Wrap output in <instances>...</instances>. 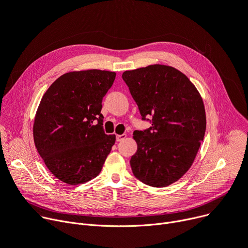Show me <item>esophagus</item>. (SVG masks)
Instances as JSON below:
<instances>
[{
	"instance_id": "1",
	"label": "esophagus",
	"mask_w": 248,
	"mask_h": 248,
	"mask_svg": "<svg viewBox=\"0 0 248 248\" xmlns=\"http://www.w3.org/2000/svg\"><path fill=\"white\" fill-rule=\"evenodd\" d=\"M125 138H126V134L125 133L119 134V136H117V141H123Z\"/></svg>"
}]
</instances>
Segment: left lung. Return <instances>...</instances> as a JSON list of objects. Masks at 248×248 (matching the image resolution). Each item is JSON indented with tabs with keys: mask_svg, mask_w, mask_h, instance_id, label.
<instances>
[{
	"mask_svg": "<svg viewBox=\"0 0 248 248\" xmlns=\"http://www.w3.org/2000/svg\"><path fill=\"white\" fill-rule=\"evenodd\" d=\"M123 80L141 120L151 124L133 132L138 150L129 161L132 173L148 186L166 187L189 170L204 140V103L187 76L171 66L125 71Z\"/></svg>",
	"mask_w": 248,
	"mask_h": 248,
	"instance_id": "1",
	"label": "left lung"
}]
</instances>
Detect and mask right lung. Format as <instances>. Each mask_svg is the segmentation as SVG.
Instances as JSON below:
<instances>
[{
	"label": "right lung",
	"mask_w": 248,
	"mask_h": 248,
	"mask_svg": "<svg viewBox=\"0 0 248 248\" xmlns=\"http://www.w3.org/2000/svg\"><path fill=\"white\" fill-rule=\"evenodd\" d=\"M115 78V72L97 69L66 73L40 101L33 124L35 147L64 183L95 178L115 144V134L105 133L101 114L103 98Z\"/></svg>",
	"instance_id": "add662e5"
}]
</instances>
